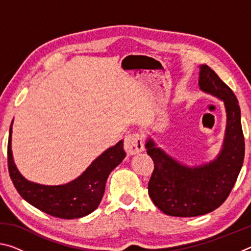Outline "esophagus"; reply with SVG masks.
I'll list each match as a JSON object with an SVG mask.
<instances>
[{"instance_id": "34e87169", "label": "esophagus", "mask_w": 251, "mask_h": 251, "mask_svg": "<svg viewBox=\"0 0 251 251\" xmlns=\"http://www.w3.org/2000/svg\"><path fill=\"white\" fill-rule=\"evenodd\" d=\"M124 150L127 155H136L143 151L144 144L142 136L138 133L127 135L124 139Z\"/></svg>"}]
</instances>
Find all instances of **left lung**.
I'll return each instance as SVG.
<instances>
[{"instance_id": "obj_1", "label": "left lung", "mask_w": 251, "mask_h": 251, "mask_svg": "<svg viewBox=\"0 0 251 251\" xmlns=\"http://www.w3.org/2000/svg\"><path fill=\"white\" fill-rule=\"evenodd\" d=\"M199 88L224 100L226 108V131L218 156L189 167L157 147L151 137L145 145L154 161L148 195L160 211L174 217H196L217 209L230 194L244 164L245 138L235 94L208 65L201 66Z\"/></svg>"}]
</instances>
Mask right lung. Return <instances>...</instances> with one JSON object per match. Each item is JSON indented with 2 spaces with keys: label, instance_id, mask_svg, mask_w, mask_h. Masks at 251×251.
I'll list each match as a JSON object with an SVG mask.
<instances>
[{
  "label": "right lung",
  "instance_id": "1",
  "mask_svg": "<svg viewBox=\"0 0 251 251\" xmlns=\"http://www.w3.org/2000/svg\"><path fill=\"white\" fill-rule=\"evenodd\" d=\"M12 124L7 144L8 173L19 194L28 203L62 219L82 218L99 207L108 175L125 158L124 142L120 141L100 154L82 175L64 185L48 186L29 181L16 168L12 155Z\"/></svg>",
  "mask_w": 251,
  "mask_h": 251
}]
</instances>
